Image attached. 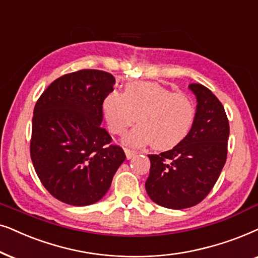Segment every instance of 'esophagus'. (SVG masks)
<instances>
[{"mask_svg":"<svg viewBox=\"0 0 258 258\" xmlns=\"http://www.w3.org/2000/svg\"><path fill=\"white\" fill-rule=\"evenodd\" d=\"M125 153H126V157H127V159H131V158H132L133 156H136V154H137L136 151H133V150H130V149H125Z\"/></svg>","mask_w":258,"mask_h":258,"instance_id":"esophagus-1","label":"esophagus"}]
</instances>
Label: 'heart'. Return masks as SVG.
Masks as SVG:
<instances>
[{
	"label": "heart",
	"mask_w": 258,
	"mask_h": 258,
	"mask_svg": "<svg viewBox=\"0 0 258 258\" xmlns=\"http://www.w3.org/2000/svg\"><path fill=\"white\" fill-rule=\"evenodd\" d=\"M102 114L109 131L121 136L137 121L126 137L133 146L151 143L154 150L166 151L180 144L190 133L196 118L192 99L173 93L157 82H132L123 93L111 92L102 102Z\"/></svg>",
	"instance_id": "obj_1"
}]
</instances>
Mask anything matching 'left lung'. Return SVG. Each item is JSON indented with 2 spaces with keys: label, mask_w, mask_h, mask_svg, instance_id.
Instances as JSON below:
<instances>
[{
  "label": "left lung",
  "mask_w": 258,
  "mask_h": 258,
  "mask_svg": "<svg viewBox=\"0 0 258 258\" xmlns=\"http://www.w3.org/2000/svg\"><path fill=\"white\" fill-rule=\"evenodd\" d=\"M197 100L192 128L180 144L160 154H149V197L167 209L191 208L212 190L226 161L229 121L224 107L210 89L191 84Z\"/></svg>",
  "instance_id": "obj_1"
}]
</instances>
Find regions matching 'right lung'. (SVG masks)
Masks as SVG:
<instances>
[{
    "label": "right lung",
    "instance_id": "right-lung-1",
    "mask_svg": "<svg viewBox=\"0 0 258 258\" xmlns=\"http://www.w3.org/2000/svg\"><path fill=\"white\" fill-rule=\"evenodd\" d=\"M114 84L107 72L78 71L51 82L36 102L30 157L43 186L63 203H97L126 159L100 126Z\"/></svg>",
    "mask_w": 258,
    "mask_h": 258
}]
</instances>
